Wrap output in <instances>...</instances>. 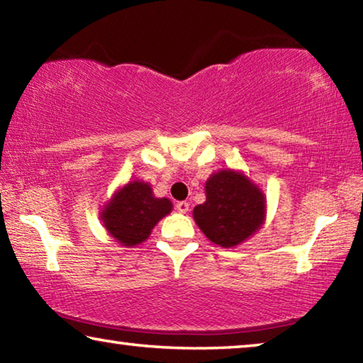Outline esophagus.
<instances>
[{
    "label": "esophagus",
    "instance_id": "1",
    "mask_svg": "<svg viewBox=\"0 0 363 363\" xmlns=\"http://www.w3.org/2000/svg\"><path fill=\"white\" fill-rule=\"evenodd\" d=\"M177 211H178V213H182V214L188 213V211H189V203H186V201H178V203H177Z\"/></svg>",
    "mask_w": 363,
    "mask_h": 363
}]
</instances>
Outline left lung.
Here are the masks:
<instances>
[{
    "instance_id": "1",
    "label": "left lung",
    "mask_w": 363,
    "mask_h": 363,
    "mask_svg": "<svg viewBox=\"0 0 363 363\" xmlns=\"http://www.w3.org/2000/svg\"><path fill=\"white\" fill-rule=\"evenodd\" d=\"M193 216L211 242L230 248L263 224L264 196L245 175L222 170L206 183V203Z\"/></svg>"
}]
</instances>
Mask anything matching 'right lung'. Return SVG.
I'll use <instances>...</instances> for the list:
<instances>
[{"instance_id": "right-lung-1", "label": "right lung", "mask_w": 363, "mask_h": 363, "mask_svg": "<svg viewBox=\"0 0 363 363\" xmlns=\"http://www.w3.org/2000/svg\"><path fill=\"white\" fill-rule=\"evenodd\" d=\"M172 211L167 198H154L147 183L131 182L105 206L102 219L111 237L135 247L149 237L154 225Z\"/></svg>"}]
</instances>
